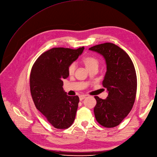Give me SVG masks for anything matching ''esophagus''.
Segmentation results:
<instances>
[{
	"mask_svg": "<svg viewBox=\"0 0 157 157\" xmlns=\"http://www.w3.org/2000/svg\"><path fill=\"white\" fill-rule=\"evenodd\" d=\"M86 97V95H81L79 96V99H80V100H82Z\"/></svg>",
	"mask_w": 157,
	"mask_h": 157,
	"instance_id": "1",
	"label": "esophagus"
}]
</instances>
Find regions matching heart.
I'll list each match as a JSON object with an SVG mask.
<instances>
[{
  "mask_svg": "<svg viewBox=\"0 0 157 157\" xmlns=\"http://www.w3.org/2000/svg\"><path fill=\"white\" fill-rule=\"evenodd\" d=\"M82 62L87 68V70H91L92 69H97L100 65V61L98 59L94 57V56L88 55L84 57L82 59ZM75 69H76V65L75 63H71L68 66L67 72L70 75H73L75 73Z\"/></svg>",
  "mask_w": 157,
  "mask_h": 157,
  "instance_id": "b5f03b06",
  "label": "heart"
}]
</instances>
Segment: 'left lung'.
<instances>
[{"label": "left lung", "mask_w": 157, "mask_h": 157, "mask_svg": "<svg viewBox=\"0 0 157 157\" xmlns=\"http://www.w3.org/2000/svg\"><path fill=\"white\" fill-rule=\"evenodd\" d=\"M89 49L101 54L107 65L102 85L108 91V97L105 99L95 97V118L105 128H114L129 113L135 103L137 89L135 66L128 53L113 43L100 44Z\"/></svg>", "instance_id": "1"}]
</instances>
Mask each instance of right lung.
I'll use <instances>...</instances> for the list:
<instances>
[{"instance_id": "right-lung-1", "label": "right lung", "mask_w": 157, "mask_h": 157, "mask_svg": "<svg viewBox=\"0 0 157 157\" xmlns=\"http://www.w3.org/2000/svg\"><path fill=\"white\" fill-rule=\"evenodd\" d=\"M84 49L52 48L40 55L31 68L29 86L35 107L57 129L70 128L75 121L79 98L66 95L62 80L69 76L68 66Z\"/></svg>"}]
</instances>
